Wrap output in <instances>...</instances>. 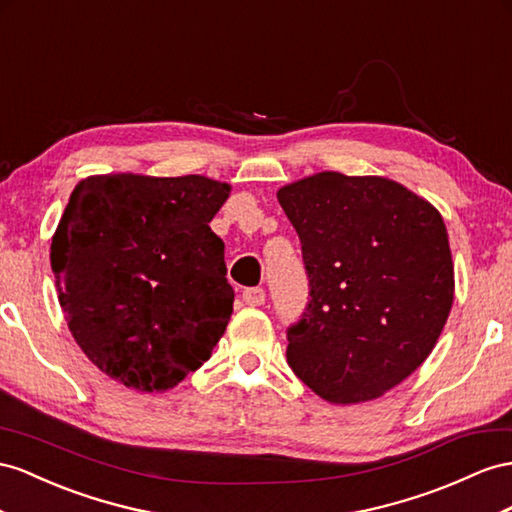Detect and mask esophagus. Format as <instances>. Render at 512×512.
I'll use <instances>...</instances> for the list:
<instances>
[{"mask_svg": "<svg viewBox=\"0 0 512 512\" xmlns=\"http://www.w3.org/2000/svg\"><path fill=\"white\" fill-rule=\"evenodd\" d=\"M242 300L248 307H261L266 303V292L261 287H248V290L242 292Z\"/></svg>", "mask_w": 512, "mask_h": 512, "instance_id": "esophagus-1", "label": "esophagus"}]
</instances>
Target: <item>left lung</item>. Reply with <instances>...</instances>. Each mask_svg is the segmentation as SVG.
I'll use <instances>...</instances> for the list:
<instances>
[{"mask_svg": "<svg viewBox=\"0 0 512 512\" xmlns=\"http://www.w3.org/2000/svg\"><path fill=\"white\" fill-rule=\"evenodd\" d=\"M309 277L287 363L331 404L381 398L422 365L454 303L448 229L402 183L324 170L279 188Z\"/></svg>", "mask_w": 512, "mask_h": 512, "instance_id": "left-lung-1", "label": "left lung"}]
</instances>
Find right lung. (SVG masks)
<instances>
[{"label":"right lung","instance_id":"obj_1","mask_svg":"<svg viewBox=\"0 0 512 512\" xmlns=\"http://www.w3.org/2000/svg\"><path fill=\"white\" fill-rule=\"evenodd\" d=\"M231 186L203 175H93L51 238L69 331L136 391L173 389L212 357L233 313L225 244L209 222Z\"/></svg>","mask_w":512,"mask_h":512}]
</instances>
